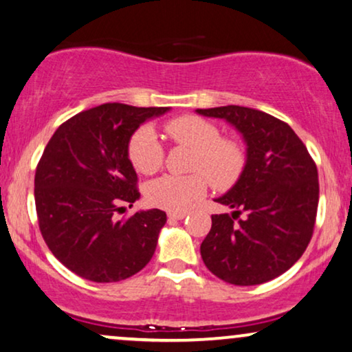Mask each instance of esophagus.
<instances>
[{
    "instance_id": "esophagus-1",
    "label": "esophagus",
    "mask_w": 352,
    "mask_h": 352,
    "mask_svg": "<svg viewBox=\"0 0 352 352\" xmlns=\"http://www.w3.org/2000/svg\"><path fill=\"white\" fill-rule=\"evenodd\" d=\"M168 219H184V217L186 216L185 211H168L167 212Z\"/></svg>"
}]
</instances>
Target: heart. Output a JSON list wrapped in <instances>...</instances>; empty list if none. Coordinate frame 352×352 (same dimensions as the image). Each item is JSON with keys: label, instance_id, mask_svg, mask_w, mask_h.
Wrapping results in <instances>:
<instances>
[{"label": "heart", "instance_id": "heart-1", "mask_svg": "<svg viewBox=\"0 0 352 352\" xmlns=\"http://www.w3.org/2000/svg\"><path fill=\"white\" fill-rule=\"evenodd\" d=\"M168 140L193 149L191 175H164L146 186V199L155 208L182 211L206 193L208 181L216 188H229L245 167V149L235 140L222 138L221 130L208 120L184 115L164 124ZM128 157L138 172L151 175L157 172L164 161V148L153 128H140L130 138Z\"/></svg>", "mask_w": 352, "mask_h": 352}]
</instances>
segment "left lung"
<instances>
[{"mask_svg": "<svg viewBox=\"0 0 352 352\" xmlns=\"http://www.w3.org/2000/svg\"><path fill=\"white\" fill-rule=\"evenodd\" d=\"M197 113L226 120L247 144L242 175L214 199L234 211L211 216V230L199 248L204 265L235 286L271 281L299 260L312 239L317 166L294 130L261 110L226 105ZM242 212L246 217L239 220Z\"/></svg>", "mask_w": 352, "mask_h": 352, "instance_id": "8db88e82", "label": "left lung"}]
</instances>
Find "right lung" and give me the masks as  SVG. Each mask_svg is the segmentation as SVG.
Listing matches in <instances>:
<instances>
[{
    "mask_svg": "<svg viewBox=\"0 0 352 352\" xmlns=\"http://www.w3.org/2000/svg\"><path fill=\"white\" fill-rule=\"evenodd\" d=\"M168 107L104 104L66 120L50 138L35 170L38 228L66 268L94 283H117L153 258L167 216L115 212L140 199L128 143L140 124Z\"/></svg>",
    "mask_w": 352,
    "mask_h": 352,
    "instance_id": "1",
    "label": "right lung"
}]
</instances>
